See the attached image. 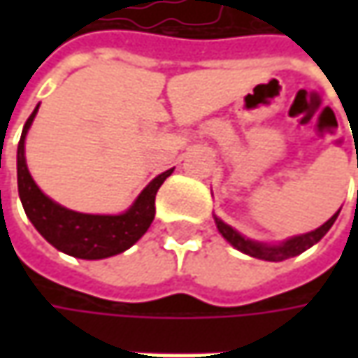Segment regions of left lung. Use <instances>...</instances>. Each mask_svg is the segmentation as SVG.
Wrapping results in <instances>:
<instances>
[{"mask_svg":"<svg viewBox=\"0 0 358 358\" xmlns=\"http://www.w3.org/2000/svg\"><path fill=\"white\" fill-rule=\"evenodd\" d=\"M338 211H341V209H338ZM338 211L319 229H315V231H310V233H305V235L291 237V239H287L285 243H279V245H268V243H259V241L245 239L241 233H237L233 227H229L227 223H223L219 217H215V223H217L219 233H221L235 249H239L241 253L251 255L255 259H263V261H285V259H291V257H296V255H301L303 251H307V249H310L315 243H319V241L323 239L324 235H327V231L333 227V223L337 221Z\"/></svg>","mask_w":358,"mask_h":358,"instance_id":"1","label":"left lung"}]
</instances>
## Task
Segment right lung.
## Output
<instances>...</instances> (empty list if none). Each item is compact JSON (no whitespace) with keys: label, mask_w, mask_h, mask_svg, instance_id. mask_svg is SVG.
<instances>
[{"label":"right lung","mask_w":358,"mask_h":358,"mask_svg":"<svg viewBox=\"0 0 358 358\" xmlns=\"http://www.w3.org/2000/svg\"><path fill=\"white\" fill-rule=\"evenodd\" d=\"M25 121L17 145V189L25 215L34 223V227L51 243L55 249L77 259H107L113 255L127 251L133 243L141 239L145 231L151 227L155 217V195L163 181L173 173L157 175L141 191L125 213L121 215H87L65 209L51 201L41 189L35 185L25 163V135L34 123L35 113Z\"/></svg>","instance_id":"obj_1"}]
</instances>
